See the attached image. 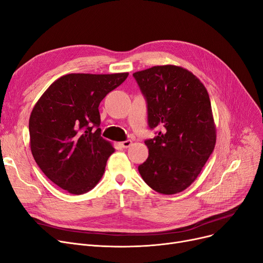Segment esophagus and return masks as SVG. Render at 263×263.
<instances>
[{"mask_svg":"<svg viewBox=\"0 0 263 263\" xmlns=\"http://www.w3.org/2000/svg\"><path fill=\"white\" fill-rule=\"evenodd\" d=\"M120 145H121V147H123V148H128V147H130V146L132 145V142H131L130 140H127V141H124V142H121Z\"/></svg>","mask_w":263,"mask_h":263,"instance_id":"esophagus-1","label":"esophagus"}]
</instances>
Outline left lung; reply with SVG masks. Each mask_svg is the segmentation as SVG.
I'll use <instances>...</instances> for the list:
<instances>
[{
	"label": "left lung",
	"mask_w": 263,
	"mask_h": 263,
	"mask_svg": "<svg viewBox=\"0 0 263 263\" xmlns=\"http://www.w3.org/2000/svg\"><path fill=\"white\" fill-rule=\"evenodd\" d=\"M147 100L148 124L162 128L145 141L149 149L139 172L155 191H184L199 174L216 144L210 96L200 79L178 65H157L133 73Z\"/></svg>",
	"instance_id": "left-lung-1"
}]
</instances>
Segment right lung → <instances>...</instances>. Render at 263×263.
Returning <instances> with one entry per match:
<instances>
[{"instance_id":"obj_1","label":"right lung","mask_w":263,"mask_h":263,"mask_svg":"<svg viewBox=\"0 0 263 263\" xmlns=\"http://www.w3.org/2000/svg\"><path fill=\"white\" fill-rule=\"evenodd\" d=\"M129 73H72L54 81L29 120L34 160L53 184L78 196L93 189L115 148L101 136L99 105Z\"/></svg>"}]
</instances>
